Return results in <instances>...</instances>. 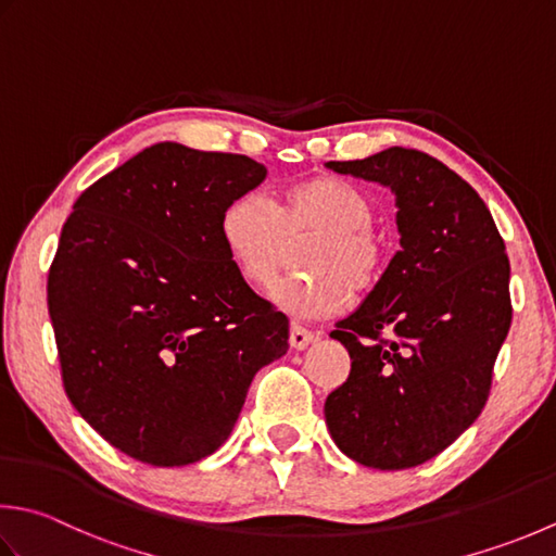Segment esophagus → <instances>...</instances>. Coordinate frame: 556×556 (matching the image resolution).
I'll use <instances>...</instances> for the list:
<instances>
[{"mask_svg": "<svg viewBox=\"0 0 556 556\" xmlns=\"http://www.w3.org/2000/svg\"><path fill=\"white\" fill-rule=\"evenodd\" d=\"M315 340V334L311 330L303 328L299 323H291V332H289V344L293 350H303V346H308Z\"/></svg>", "mask_w": 556, "mask_h": 556, "instance_id": "34e87169", "label": "esophagus"}]
</instances>
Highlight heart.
Listing matches in <instances>:
<instances>
[{
	"label": "heart",
	"instance_id": "heart-1",
	"mask_svg": "<svg viewBox=\"0 0 556 556\" xmlns=\"http://www.w3.org/2000/svg\"><path fill=\"white\" fill-rule=\"evenodd\" d=\"M374 202L354 182L315 178L279 192L271 204L257 192L228 202L222 214V243L248 285L269 287L285 267L291 243L306 241L299 253L303 277L279 281L271 301L303 318L330 315L346 301L371 291L386 265V245L374 224Z\"/></svg>",
	"mask_w": 556,
	"mask_h": 556
}]
</instances>
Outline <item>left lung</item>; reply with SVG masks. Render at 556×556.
<instances>
[{
    "label": "left lung",
    "instance_id": "obj_1",
    "mask_svg": "<svg viewBox=\"0 0 556 556\" xmlns=\"http://www.w3.org/2000/svg\"><path fill=\"white\" fill-rule=\"evenodd\" d=\"M395 194L400 248L383 277L330 332L352 358L325 400L346 458L405 470L448 448L480 417L510 328L504 238L470 185L417 149L328 161Z\"/></svg>",
    "mask_w": 556,
    "mask_h": 556
}]
</instances>
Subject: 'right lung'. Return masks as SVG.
Instances as JSON below:
<instances>
[{"instance_id": "1", "label": "right lung", "mask_w": 556, "mask_h": 556, "mask_svg": "<svg viewBox=\"0 0 556 556\" xmlns=\"http://www.w3.org/2000/svg\"><path fill=\"white\" fill-rule=\"evenodd\" d=\"M267 168L161 141L74 202L48 275L62 383L76 412L135 460L212 455L289 320L238 275L222 214Z\"/></svg>"}]
</instances>
